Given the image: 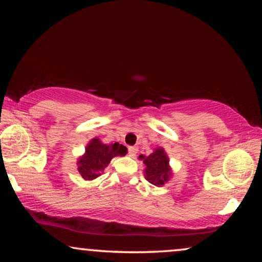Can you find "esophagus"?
Instances as JSON below:
<instances>
[{
	"label": "esophagus",
	"mask_w": 262,
	"mask_h": 262,
	"mask_svg": "<svg viewBox=\"0 0 262 262\" xmlns=\"http://www.w3.org/2000/svg\"><path fill=\"white\" fill-rule=\"evenodd\" d=\"M137 154V148L136 147H129L128 148V155L130 157H135V155Z\"/></svg>",
	"instance_id": "34e87169"
}]
</instances>
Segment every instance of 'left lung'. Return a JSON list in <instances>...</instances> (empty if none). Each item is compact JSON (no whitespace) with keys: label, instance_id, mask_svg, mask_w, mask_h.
Segmentation results:
<instances>
[{"label":"left lung","instance_id":"8db88e82","mask_svg":"<svg viewBox=\"0 0 262 262\" xmlns=\"http://www.w3.org/2000/svg\"><path fill=\"white\" fill-rule=\"evenodd\" d=\"M139 158L144 163L145 179L150 184L161 187L170 180L172 172L170 165H168V157L163 148H157L149 156L140 155Z\"/></svg>","mask_w":262,"mask_h":262}]
</instances>
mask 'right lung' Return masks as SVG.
<instances>
[{"label":"right lung","instance_id":"1","mask_svg":"<svg viewBox=\"0 0 262 262\" xmlns=\"http://www.w3.org/2000/svg\"><path fill=\"white\" fill-rule=\"evenodd\" d=\"M126 154L125 145L119 144L118 142L104 144L98 137H95L88 143L85 154L78 158L77 170L83 179L94 180L103 173L111 159L115 156H125Z\"/></svg>","mask_w":262,"mask_h":262}]
</instances>
